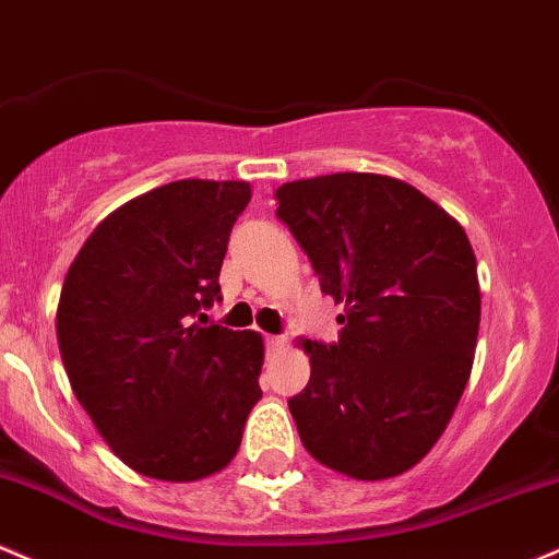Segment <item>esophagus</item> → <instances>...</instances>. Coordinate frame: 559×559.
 <instances>
[{"instance_id":"34e87169","label":"esophagus","mask_w":559,"mask_h":559,"mask_svg":"<svg viewBox=\"0 0 559 559\" xmlns=\"http://www.w3.org/2000/svg\"><path fill=\"white\" fill-rule=\"evenodd\" d=\"M266 346H269V350H285V348H287V337H282V335H269V337H266Z\"/></svg>"}]
</instances>
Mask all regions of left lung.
<instances>
[{"instance_id": "obj_1", "label": "left lung", "mask_w": 559, "mask_h": 559, "mask_svg": "<svg viewBox=\"0 0 559 559\" xmlns=\"http://www.w3.org/2000/svg\"><path fill=\"white\" fill-rule=\"evenodd\" d=\"M277 216L343 306L341 341L300 337L311 380L290 399L304 447L356 480L396 478L447 430L480 328L478 263L465 229L385 174L287 181Z\"/></svg>"}]
</instances>
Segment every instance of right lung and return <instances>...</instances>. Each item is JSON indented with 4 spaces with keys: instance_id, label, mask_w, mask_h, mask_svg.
<instances>
[{
    "instance_id": "add662e5",
    "label": "right lung",
    "mask_w": 559,
    "mask_h": 559,
    "mask_svg": "<svg viewBox=\"0 0 559 559\" xmlns=\"http://www.w3.org/2000/svg\"><path fill=\"white\" fill-rule=\"evenodd\" d=\"M248 181L179 179L94 227L62 282L58 346L79 404L112 454L192 483L235 460L261 399L263 337L203 328L218 298Z\"/></svg>"
}]
</instances>
